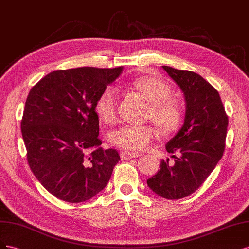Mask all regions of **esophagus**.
Masks as SVG:
<instances>
[{
  "label": "esophagus",
  "instance_id": "obj_1",
  "mask_svg": "<svg viewBox=\"0 0 249 249\" xmlns=\"http://www.w3.org/2000/svg\"><path fill=\"white\" fill-rule=\"evenodd\" d=\"M120 156H121V159H122V160H126V159H132V158L139 157L140 154H139V153H135V152L123 151V152H121V154H120Z\"/></svg>",
  "mask_w": 249,
  "mask_h": 249
}]
</instances>
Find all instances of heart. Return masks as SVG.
I'll use <instances>...</instances> for the list:
<instances>
[{"instance_id": "b5f03b06", "label": "heart", "mask_w": 249, "mask_h": 249, "mask_svg": "<svg viewBox=\"0 0 249 249\" xmlns=\"http://www.w3.org/2000/svg\"><path fill=\"white\" fill-rule=\"evenodd\" d=\"M138 91L150 104L146 117L164 134L179 129L183 120L181 103L172 97L173 88L170 83L159 77L141 76L127 83ZM118 93L114 87H107L95 102V111L104 123H113L117 116ZM155 131L149 125H123L109 134L111 145L127 151H141L148 147L154 139Z\"/></svg>"}]
</instances>
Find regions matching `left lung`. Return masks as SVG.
Listing matches in <instances>:
<instances>
[{"label": "left lung", "mask_w": 249, "mask_h": 249, "mask_svg": "<svg viewBox=\"0 0 249 249\" xmlns=\"http://www.w3.org/2000/svg\"><path fill=\"white\" fill-rule=\"evenodd\" d=\"M182 90L186 102L184 124L165 149L174 164L162 159L148 186L166 199L186 197L202 185L223 155L229 119L219 93L197 73L162 66Z\"/></svg>", "instance_id": "8db88e82"}]
</instances>
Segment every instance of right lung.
Segmentation results:
<instances>
[{
	"label": "right lung",
	"mask_w": 249,
	"mask_h": 249,
	"mask_svg": "<svg viewBox=\"0 0 249 249\" xmlns=\"http://www.w3.org/2000/svg\"><path fill=\"white\" fill-rule=\"evenodd\" d=\"M123 67L55 70L31 89L21 133L31 171L53 196L83 203L107 186L120 156L99 146L95 102Z\"/></svg>",
	"instance_id": "right-lung-1"
}]
</instances>
